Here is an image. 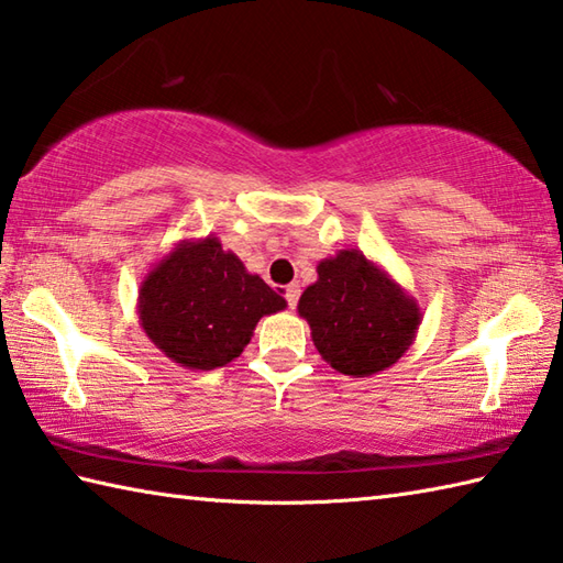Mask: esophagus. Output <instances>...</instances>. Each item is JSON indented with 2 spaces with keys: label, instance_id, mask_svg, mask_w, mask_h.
Instances as JSON below:
<instances>
[{
  "label": "esophagus",
  "instance_id": "1",
  "mask_svg": "<svg viewBox=\"0 0 563 563\" xmlns=\"http://www.w3.org/2000/svg\"><path fill=\"white\" fill-rule=\"evenodd\" d=\"M299 294H301L299 284H289V286H284V299H286V303H289V309H294V306L299 303Z\"/></svg>",
  "mask_w": 563,
  "mask_h": 563
}]
</instances>
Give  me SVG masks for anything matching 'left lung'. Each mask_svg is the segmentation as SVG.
Instances as JSON below:
<instances>
[{"label": "left lung", "instance_id": "8db88e82", "mask_svg": "<svg viewBox=\"0 0 563 563\" xmlns=\"http://www.w3.org/2000/svg\"><path fill=\"white\" fill-rule=\"evenodd\" d=\"M316 272L296 309L325 363L353 377L395 365L417 338V299L360 250H341L318 262Z\"/></svg>", "mask_w": 563, "mask_h": 563}]
</instances>
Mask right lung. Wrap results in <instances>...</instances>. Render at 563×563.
I'll list each match as a JSON object with an SVG mask.
<instances>
[{
	"mask_svg": "<svg viewBox=\"0 0 563 563\" xmlns=\"http://www.w3.org/2000/svg\"><path fill=\"white\" fill-rule=\"evenodd\" d=\"M284 309V296L222 250L216 235L178 242L146 274L136 299L146 338L186 369L232 363L260 318Z\"/></svg>",
	"mask_w": 563,
	"mask_h": 563,
	"instance_id": "obj_1",
	"label": "right lung"
}]
</instances>
